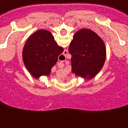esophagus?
I'll return each mask as SVG.
<instances>
[{
  "label": "esophagus",
  "instance_id": "34e87169",
  "mask_svg": "<svg viewBox=\"0 0 128 128\" xmlns=\"http://www.w3.org/2000/svg\"><path fill=\"white\" fill-rule=\"evenodd\" d=\"M67 54H68V50H65V51L63 52V54H62V56H66V55Z\"/></svg>",
  "mask_w": 128,
  "mask_h": 128
}]
</instances>
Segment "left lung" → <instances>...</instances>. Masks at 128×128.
<instances>
[{
    "instance_id": "obj_1",
    "label": "left lung",
    "mask_w": 128,
    "mask_h": 128,
    "mask_svg": "<svg viewBox=\"0 0 128 128\" xmlns=\"http://www.w3.org/2000/svg\"><path fill=\"white\" fill-rule=\"evenodd\" d=\"M72 72L76 76L92 79L103 68L106 58V45L97 34L83 28L77 31L70 44Z\"/></svg>"
}]
</instances>
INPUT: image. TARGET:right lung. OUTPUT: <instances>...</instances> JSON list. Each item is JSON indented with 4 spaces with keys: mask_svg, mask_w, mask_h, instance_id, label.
<instances>
[{
    "mask_svg": "<svg viewBox=\"0 0 128 128\" xmlns=\"http://www.w3.org/2000/svg\"><path fill=\"white\" fill-rule=\"evenodd\" d=\"M62 52L63 48L57 45L50 32L40 30L27 40L22 50V60L31 75L38 79L41 76L50 75Z\"/></svg>",
    "mask_w": 128,
    "mask_h": 128,
    "instance_id": "1",
    "label": "right lung"
}]
</instances>
